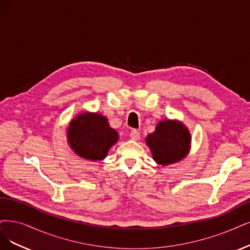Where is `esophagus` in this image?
I'll return each mask as SVG.
<instances>
[{"instance_id": "obj_1", "label": "esophagus", "mask_w": 250, "mask_h": 250, "mask_svg": "<svg viewBox=\"0 0 250 250\" xmlns=\"http://www.w3.org/2000/svg\"><path fill=\"white\" fill-rule=\"evenodd\" d=\"M130 137L132 138L133 140H139L141 135H140V133L138 132L137 130H132V132H131V134H130Z\"/></svg>"}]
</instances>
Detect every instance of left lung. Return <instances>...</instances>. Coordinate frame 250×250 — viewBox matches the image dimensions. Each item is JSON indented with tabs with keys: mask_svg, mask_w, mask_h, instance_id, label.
Returning a JSON list of instances; mask_svg holds the SVG:
<instances>
[{
	"mask_svg": "<svg viewBox=\"0 0 250 250\" xmlns=\"http://www.w3.org/2000/svg\"><path fill=\"white\" fill-rule=\"evenodd\" d=\"M153 159L161 165H169L183 159L188 152L190 135L182 124L163 120L155 131L146 137Z\"/></svg>",
	"mask_w": 250,
	"mask_h": 250,
	"instance_id": "1",
	"label": "left lung"
}]
</instances>
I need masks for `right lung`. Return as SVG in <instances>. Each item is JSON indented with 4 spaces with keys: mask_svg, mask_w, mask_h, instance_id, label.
I'll list each match as a JSON object with an SVG mask.
<instances>
[{
    "mask_svg": "<svg viewBox=\"0 0 250 250\" xmlns=\"http://www.w3.org/2000/svg\"><path fill=\"white\" fill-rule=\"evenodd\" d=\"M118 140V134L110 127L107 118L97 113H82L74 118L68 128V141L81 158L101 161Z\"/></svg>",
    "mask_w": 250,
    "mask_h": 250,
    "instance_id": "1",
    "label": "right lung"
}]
</instances>
